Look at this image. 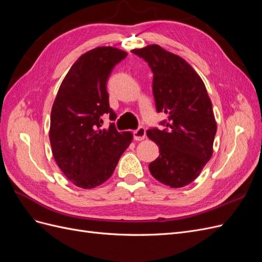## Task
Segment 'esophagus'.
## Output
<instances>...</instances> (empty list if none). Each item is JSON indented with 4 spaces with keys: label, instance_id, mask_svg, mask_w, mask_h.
Returning a JSON list of instances; mask_svg holds the SVG:
<instances>
[{
    "label": "esophagus",
    "instance_id": "34e87169",
    "mask_svg": "<svg viewBox=\"0 0 262 262\" xmlns=\"http://www.w3.org/2000/svg\"><path fill=\"white\" fill-rule=\"evenodd\" d=\"M133 134H134V140L136 141H142L146 138V131L143 126H140L138 130L133 132Z\"/></svg>",
    "mask_w": 262,
    "mask_h": 262
}]
</instances>
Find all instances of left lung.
I'll list each match as a JSON object with an SVG mask.
<instances>
[{
	"label": "left lung",
	"instance_id": "obj_1",
	"mask_svg": "<svg viewBox=\"0 0 262 262\" xmlns=\"http://www.w3.org/2000/svg\"><path fill=\"white\" fill-rule=\"evenodd\" d=\"M153 72L158 113L168 117L165 130L148 129L160 156L148 165L152 176L171 188L185 187L200 175L213 154L216 121L201 77L189 63L158 45L133 49Z\"/></svg>",
	"mask_w": 262,
	"mask_h": 262
}]
</instances>
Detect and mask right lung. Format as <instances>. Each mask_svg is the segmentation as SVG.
Returning <instances> with one entry per match:
<instances>
[{"label": "right lung", "instance_id": "1", "mask_svg": "<svg viewBox=\"0 0 262 262\" xmlns=\"http://www.w3.org/2000/svg\"><path fill=\"white\" fill-rule=\"evenodd\" d=\"M114 47H97L78 58L63 78L51 109L49 139L52 154L73 185L92 189L112 177L132 132L102 128L104 115L115 120L106 90L108 77L126 57Z\"/></svg>", "mask_w": 262, "mask_h": 262}]
</instances>
